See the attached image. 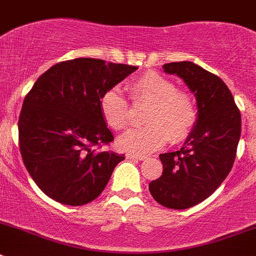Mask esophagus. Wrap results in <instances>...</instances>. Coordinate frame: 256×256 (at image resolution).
I'll return each mask as SVG.
<instances>
[{
	"label": "esophagus",
	"mask_w": 256,
	"mask_h": 256,
	"mask_svg": "<svg viewBox=\"0 0 256 256\" xmlns=\"http://www.w3.org/2000/svg\"><path fill=\"white\" fill-rule=\"evenodd\" d=\"M126 158H130V160H138V161H142V160H145L146 156H142V155H135V154H128V155H126Z\"/></svg>",
	"instance_id": "1"
}]
</instances>
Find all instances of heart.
<instances>
[{"mask_svg":"<svg viewBox=\"0 0 256 256\" xmlns=\"http://www.w3.org/2000/svg\"><path fill=\"white\" fill-rule=\"evenodd\" d=\"M134 101L148 102L142 128L128 131L118 140V148L132 154H148L188 135L196 118L194 101L175 84L154 71L142 74L128 85ZM98 108L105 122L114 130H124L130 122L128 105L118 88H108L98 98Z\"/></svg>","mask_w":256,"mask_h":256,"instance_id":"b5f03b06","label":"heart"}]
</instances>
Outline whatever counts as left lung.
Here are the masks:
<instances>
[{"instance_id":"obj_1","label":"left lung","mask_w":256,"mask_h":256,"mask_svg":"<svg viewBox=\"0 0 256 256\" xmlns=\"http://www.w3.org/2000/svg\"><path fill=\"white\" fill-rule=\"evenodd\" d=\"M164 72L182 78L196 98V120L182 148L160 154L162 175L148 185L165 208L188 209L205 199L229 175L242 134V115L224 81L191 61L170 62Z\"/></svg>"}]
</instances>
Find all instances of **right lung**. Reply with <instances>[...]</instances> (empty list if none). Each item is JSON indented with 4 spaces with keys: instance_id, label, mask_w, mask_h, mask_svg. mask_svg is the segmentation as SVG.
I'll return each instance as SVG.
<instances>
[{
    "instance_id": "1",
    "label": "right lung",
    "mask_w": 256,
    "mask_h": 256,
    "mask_svg": "<svg viewBox=\"0 0 256 256\" xmlns=\"http://www.w3.org/2000/svg\"><path fill=\"white\" fill-rule=\"evenodd\" d=\"M136 70L81 57L56 64L37 78L24 100L18 138L24 166L47 196L80 206L102 192L125 156L96 148L114 140L98 98Z\"/></svg>"
}]
</instances>
